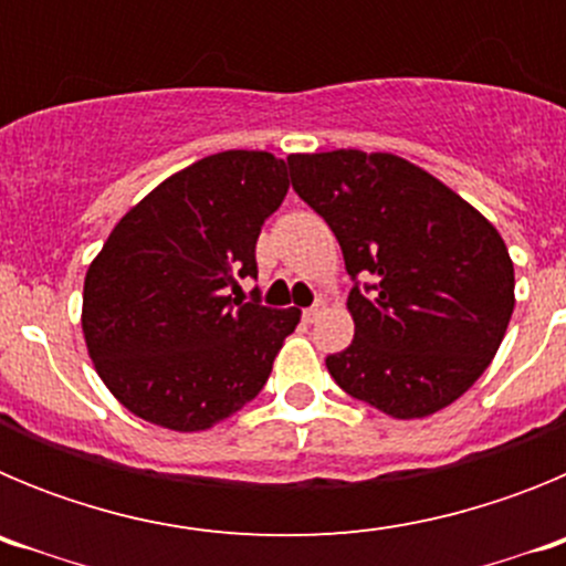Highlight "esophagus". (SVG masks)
Masks as SVG:
<instances>
[{"label": "esophagus", "instance_id": "34e87169", "mask_svg": "<svg viewBox=\"0 0 566 566\" xmlns=\"http://www.w3.org/2000/svg\"><path fill=\"white\" fill-rule=\"evenodd\" d=\"M323 312H326V303H323V300H317L314 306H308L306 312H303V317H306V323H314V319H317Z\"/></svg>", "mask_w": 566, "mask_h": 566}]
</instances>
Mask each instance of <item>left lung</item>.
<instances>
[{"label": "left lung", "instance_id": "left-lung-1", "mask_svg": "<svg viewBox=\"0 0 566 566\" xmlns=\"http://www.w3.org/2000/svg\"><path fill=\"white\" fill-rule=\"evenodd\" d=\"M286 164L354 280V339L326 357L334 382L397 419L462 397L496 357L516 303L502 234L397 155L334 149Z\"/></svg>", "mask_w": 566, "mask_h": 566}]
</instances>
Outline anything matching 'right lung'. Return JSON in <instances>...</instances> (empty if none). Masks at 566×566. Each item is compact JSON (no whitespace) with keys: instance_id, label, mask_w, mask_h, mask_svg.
Listing matches in <instances>:
<instances>
[{"instance_id":"obj_1","label":"right lung","mask_w":566,"mask_h":566,"mask_svg":"<svg viewBox=\"0 0 566 566\" xmlns=\"http://www.w3.org/2000/svg\"><path fill=\"white\" fill-rule=\"evenodd\" d=\"M286 164L227 149L175 172L115 223L84 277L87 352L113 397L169 431H203L254 399L297 308L232 297L258 277L260 227Z\"/></svg>"}]
</instances>
